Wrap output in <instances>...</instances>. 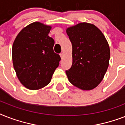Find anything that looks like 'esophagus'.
<instances>
[{"label": "esophagus", "mask_w": 125, "mask_h": 125, "mask_svg": "<svg viewBox=\"0 0 125 125\" xmlns=\"http://www.w3.org/2000/svg\"><path fill=\"white\" fill-rule=\"evenodd\" d=\"M60 57H61V58L62 59V58H63V52L60 53Z\"/></svg>", "instance_id": "esophagus-1"}]
</instances>
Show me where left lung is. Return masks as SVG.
I'll return each mask as SVG.
<instances>
[{
  "instance_id": "left-lung-1",
  "label": "left lung",
  "mask_w": 125,
  "mask_h": 125,
  "mask_svg": "<svg viewBox=\"0 0 125 125\" xmlns=\"http://www.w3.org/2000/svg\"><path fill=\"white\" fill-rule=\"evenodd\" d=\"M72 43L73 63L65 71L69 81L83 90L101 83L109 65L110 51L104 36L95 25L81 22L67 29Z\"/></svg>"
}]
</instances>
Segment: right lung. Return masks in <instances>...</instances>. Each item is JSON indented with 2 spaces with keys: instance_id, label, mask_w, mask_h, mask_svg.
Segmentation results:
<instances>
[{
  "instance_id": "obj_1",
  "label": "right lung",
  "mask_w": 125,
  "mask_h": 125,
  "mask_svg": "<svg viewBox=\"0 0 125 125\" xmlns=\"http://www.w3.org/2000/svg\"><path fill=\"white\" fill-rule=\"evenodd\" d=\"M51 26L35 22L22 29L12 47L13 67L19 80L32 90L51 82L61 58L54 52V40L49 37Z\"/></svg>"
}]
</instances>
